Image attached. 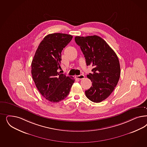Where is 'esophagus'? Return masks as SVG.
Wrapping results in <instances>:
<instances>
[{"label":"esophagus","mask_w":147,"mask_h":147,"mask_svg":"<svg viewBox=\"0 0 147 147\" xmlns=\"http://www.w3.org/2000/svg\"><path fill=\"white\" fill-rule=\"evenodd\" d=\"M75 78L78 80H82L84 78V76L83 75H78V76H75Z\"/></svg>","instance_id":"obj_1"}]
</instances>
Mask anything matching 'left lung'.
I'll return each instance as SVG.
<instances>
[{"mask_svg": "<svg viewBox=\"0 0 147 147\" xmlns=\"http://www.w3.org/2000/svg\"><path fill=\"white\" fill-rule=\"evenodd\" d=\"M76 44L84 55L86 65L93 66L87 77L92 86L85 91L86 97L95 103L107 98L118 83L121 74L119 58L103 39L98 36H76Z\"/></svg>", "mask_w": 147, "mask_h": 147, "instance_id": "obj_1", "label": "left lung"}]
</instances>
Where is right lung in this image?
<instances>
[{
	"mask_svg": "<svg viewBox=\"0 0 147 147\" xmlns=\"http://www.w3.org/2000/svg\"><path fill=\"white\" fill-rule=\"evenodd\" d=\"M72 36L55 33L45 36L39 44L31 63V74L37 89L53 103L65 99L75 82L73 77L58 72L61 69V52Z\"/></svg>",
	"mask_w": 147,
	"mask_h": 147,
	"instance_id": "right-lung-1",
	"label": "right lung"
}]
</instances>
